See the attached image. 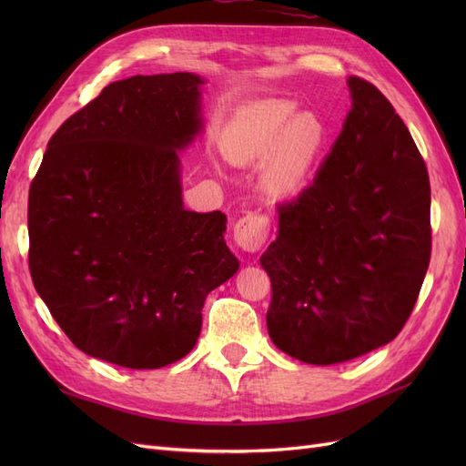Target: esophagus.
I'll return each mask as SVG.
<instances>
[{"label":"esophagus","mask_w":466,"mask_h":466,"mask_svg":"<svg viewBox=\"0 0 466 466\" xmlns=\"http://www.w3.org/2000/svg\"><path fill=\"white\" fill-rule=\"evenodd\" d=\"M268 233H270V223H268L266 216L257 214V211L238 219L233 229L237 247H241L245 252L260 250L266 243Z\"/></svg>","instance_id":"obj_1"}]
</instances>
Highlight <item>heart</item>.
Returning <instances> with one entry per match:
<instances>
[{
    "label": "heart",
    "mask_w": 466,
    "mask_h": 466,
    "mask_svg": "<svg viewBox=\"0 0 466 466\" xmlns=\"http://www.w3.org/2000/svg\"><path fill=\"white\" fill-rule=\"evenodd\" d=\"M295 115V103L286 98H262L237 112L225 132L223 151L233 163L264 159L266 177L279 194L301 187L322 144L324 128L311 112Z\"/></svg>",
    "instance_id": "heart-1"
}]
</instances>
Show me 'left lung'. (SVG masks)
I'll use <instances>...</instances> for the list:
<instances>
[{"label":"left lung","instance_id":"left-lung-1","mask_svg":"<svg viewBox=\"0 0 466 466\" xmlns=\"http://www.w3.org/2000/svg\"><path fill=\"white\" fill-rule=\"evenodd\" d=\"M351 110L298 198L278 206L260 257L272 281L266 324L288 356L332 365L397 338L431 255L430 177L402 118L350 77Z\"/></svg>","mask_w":466,"mask_h":466}]
</instances>
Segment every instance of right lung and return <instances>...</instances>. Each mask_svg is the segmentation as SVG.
I'll return each instance as SVG.
<instances>
[{
	"instance_id": "right-lung-1",
	"label": "right lung",
	"mask_w": 466,
	"mask_h": 466,
	"mask_svg": "<svg viewBox=\"0 0 466 466\" xmlns=\"http://www.w3.org/2000/svg\"><path fill=\"white\" fill-rule=\"evenodd\" d=\"M204 79L134 76L56 132L29 190V268L81 351L130 370L185 358L238 260L221 211L182 204L180 157L204 128Z\"/></svg>"
}]
</instances>
